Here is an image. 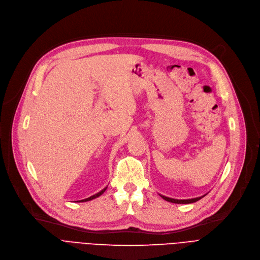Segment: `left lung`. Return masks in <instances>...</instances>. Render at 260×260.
I'll list each match as a JSON object with an SVG mask.
<instances>
[{"label":"left lung","mask_w":260,"mask_h":260,"mask_svg":"<svg viewBox=\"0 0 260 260\" xmlns=\"http://www.w3.org/2000/svg\"><path fill=\"white\" fill-rule=\"evenodd\" d=\"M207 195V193L205 194ZM205 195L201 196V197H196V198H191V199H174V198H169V197H166L164 195H159L164 200H166L168 202H172V203H177V204H188V203H194L198 200H200L201 198H203Z\"/></svg>","instance_id":"obj_1"}]
</instances>
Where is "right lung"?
<instances>
[{"instance_id":"add662e5","label":"right lung","mask_w":260,"mask_h":260,"mask_svg":"<svg viewBox=\"0 0 260 260\" xmlns=\"http://www.w3.org/2000/svg\"><path fill=\"white\" fill-rule=\"evenodd\" d=\"M107 187H108V186H106L105 188H103V190H102L101 192L96 193L95 195H93V196H90V197H88V198H86V199H83V200H78V201H76V202H86V201H90V200H92V199H95V198L100 197L101 195H103V194L105 193V191L107 190Z\"/></svg>"}]
</instances>
